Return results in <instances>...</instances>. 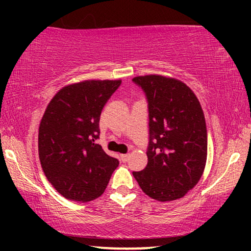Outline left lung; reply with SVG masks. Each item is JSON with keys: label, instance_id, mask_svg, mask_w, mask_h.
Wrapping results in <instances>:
<instances>
[{"label": "left lung", "instance_id": "left-lung-1", "mask_svg": "<svg viewBox=\"0 0 251 251\" xmlns=\"http://www.w3.org/2000/svg\"><path fill=\"white\" fill-rule=\"evenodd\" d=\"M118 81L88 80L60 89L39 126V157L47 179L71 201L89 202L104 193L119 161L102 150L99 119Z\"/></svg>", "mask_w": 251, "mask_h": 251}]
</instances>
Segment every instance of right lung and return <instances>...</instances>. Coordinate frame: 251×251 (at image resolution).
I'll return each instance as SVG.
<instances>
[{
    "mask_svg": "<svg viewBox=\"0 0 251 251\" xmlns=\"http://www.w3.org/2000/svg\"><path fill=\"white\" fill-rule=\"evenodd\" d=\"M149 98L147 166L132 173L144 193L166 202L185 197L203 174L208 152L205 120L193 92H183L173 78L136 76Z\"/></svg>",
    "mask_w": 251,
    "mask_h": 251,
    "instance_id": "add662e5",
    "label": "right lung"
}]
</instances>
